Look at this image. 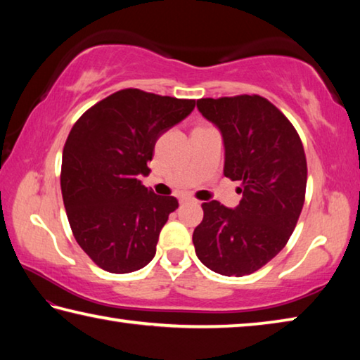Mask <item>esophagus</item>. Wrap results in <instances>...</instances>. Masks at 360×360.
<instances>
[{"instance_id":"obj_1","label":"esophagus","mask_w":360,"mask_h":360,"mask_svg":"<svg viewBox=\"0 0 360 360\" xmlns=\"http://www.w3.org/2000/svg\"><path fill=\"white\" fill-rule=\"evenodd\" d=\"M179 202L181 203H187V202H192V198L191 197H181Z\"/></svg>"}]
</instances>
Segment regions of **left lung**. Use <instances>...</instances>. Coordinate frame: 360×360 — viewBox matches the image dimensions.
Wrapping results in <instances>:
<instances>
[{
    "label": "left lung",
    "mask_w": 360,
    "mask_h": 360,
    "mask_svg": "<svg viewBox=\"0 0 360 360\" xmlns=\"http://www.w3.org/2000/svg\"><path fill=\"white\" fill-rule=\"evenodd\" d=\"M198 111L221 131L224 174L240 181V205L216 200L202 205L203 221L193 230L197 257L224 276L257 271L281 251L304 203L307 157L289 119L264 96L202 98Z\"/></svg>",
    "instance_id": "8db88e82"
}]
</instances>
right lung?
I'll return each instance as SVG.
<instances>
[{
    "mask_svg": "<svg viewBox=\"0 0 360 360\" xmlns=\"http://www.w3.org/2000/svg\"><path fill=\"white\" fill-rule=\"evenodd\" d=\"M195 100L119 90L87 109L66 139L62 186L66 216L84 252L109 273L154 259L174 197L144 187L157 139L193 111Z\"/></svg>",
    "mask_w": 360,
    "mask_h": 360,
    "instance_id": "obj_1",
    "label": "right lung"
}]
</instances>
